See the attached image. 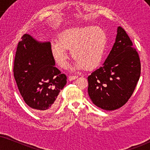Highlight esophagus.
I'll return each mask as SVG.
<instances>
[{
    "label": "esophagus",
    "instance_id": "1",
    "mask_svg": "<svg viewBox=\"0 0 150 150\" xmlns=\"http://www.w3.org/2000/svg\"><path fill=\"white\" fill-rule=\"evenodd\" d=\"M77 78H78V76H68V80H69V81H71Z\"/></svg>",
    "mask_w": 150,
    "mask_h": 150
}]
</instances>
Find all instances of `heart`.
<instances>
[{
	"mask_svg": "<svg viewBox=\"0 0 150 150\" xmlns=\"http://www.w3.org/2000/svg\"><path fill=\"white\" fill-rule=\"evenodd\" d=\"M107 43L106 35L102 29L92 25L71 28L58 35V41L51 43V53L61 67H65L70 49L71 56L74 59L71 69L86 67L91 69L100 64Z\"/></svg>",
	"mask_w": 150,
	"mask_h": 150,
	"instance_id": "obj_1",
	"label": "heart"
}]
</instances>
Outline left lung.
Masks as SVG:
<instances>
[{"mask_svg": "<svg viewBox=\"0 0 150 150\" xmlns=\"http://www.w3.org/2000/svg\"><path fill=\"white\" fill-rule=\"evenodd\" d=\"M115 42L103 65L88 77V95L106 110L120 108L132 95L140 76V62L128 35L117 28Z\"/></svg>", "mask_w": 150, "mask_h": 150, "instance_id": "obj_1", "label": "left lung"}]
</instances>
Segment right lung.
Listing matches in <instances>:
<instances>
[{
  "label": "right lung",
  "instance_id": "right-lung-1",
  "mask_svg": "<svg viewBox=\"0 0 150 150\" xmlns=\"http://www.w3.org/2000/svg\"><path fill=\"white\" fill-rule=\"evenodd\" d=\"M49 42H40L28 34L18 42L14 62V76L24 101L39 113L53 112L67 76L55 67Z\"/></svg>",
  "mask_w": 150,
  "mask_h": 150
}]
</instances>
